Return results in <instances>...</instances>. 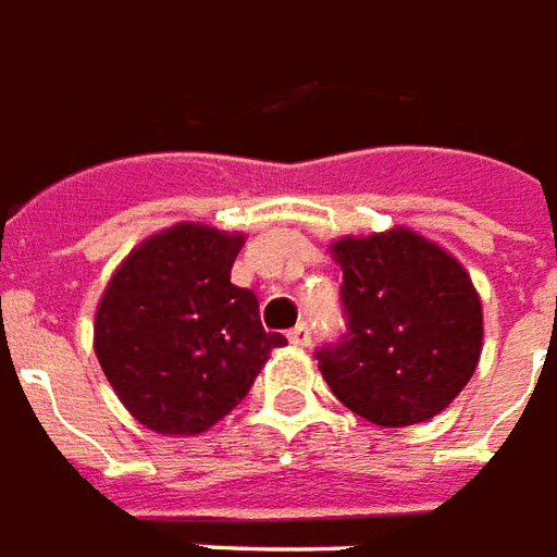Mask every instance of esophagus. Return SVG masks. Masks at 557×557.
Returning <instances> with one entry per match:
<instances>
[{
	"instance_id": "esophagus-1",
	"label": "esophagus",
	"mask_w": 557,
	"mask_h": 557,
	"mask_svg": "<svg viewBox=\"0 0 557 557\" xmlns=\"http://www.w3.org/2000/svg\"><path fill=\"white\" fill-rule=\"evenodd\" d=\"M287 341L296 344V347H308V344H311V326H308V323H296V326L287 332Z\"/></svg>"
}]
</instances>
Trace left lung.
Returning <instances> with one entry per match:
<instances>
[{
    "label": "left lung",
    "instance_id": "1",
    "mask_svg": "<svg viewBox=\"0 0 557 557\" xmlns=\"http://www.w3.org/2000/svg\"><path fill=\"white\" fill-rule=\"evenodd\" d=\"M344 332L314 356L341 404L380 428L440 416L472 380L484 318L472 278L412 231L335 243Z\"/></svg>",
    "mask_w": 557,
    "mask_h": 557
}]
</instances>
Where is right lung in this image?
<instances>
[{"label": "right lung", "mask_w": 557, "mask_h": 557, "mask_svg": "<svg viewBox=\"0 0 557 557\" xmlns=\"http://www.w3.org/2000/svg\"><path fill=\"white\" fill-rule=\"evenodd\" d=\"M239 246L237 234L174 225L133 249L100 299L97 359L148 430L213 428L287 344L261 326L258 296L231 282Z\"/></svg>", "instance_id": "obj_1"}]
</instances>
